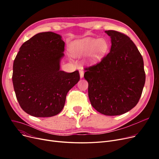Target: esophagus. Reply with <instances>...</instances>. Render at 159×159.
Masks as SVG:
<instances>
[{
  "label": "esophagus",
  "instance_id": "34e87169",
  "mask_svg": "<svg viewBox=\"0 0 159 159\" xmlns=\"http://www.w3.org/2000/svg\"><path fill=\"white\" fill-rule=\"evenodd\" d=\"M79 73H80V77L83 78L84 77V71H83L82 69L79 70Z\"/></svg>",
  "mask_w": 159,
  "mask_h": 159
}]
</instances>
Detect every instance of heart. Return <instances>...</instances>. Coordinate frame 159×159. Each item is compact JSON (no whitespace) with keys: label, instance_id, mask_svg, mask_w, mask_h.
I'll use <instances>...</instances> for the list:
<instances>
[{"label":"heart","instance_id":"heart-1","mask_svg":"<svg viewBox=\"0 0 159 159\" xmlns=\"http://www.w3.org/2000/svg\"><path fill=\"white\" fill-rule=\"evenodd\" d=\"M109 45L106 39L86 38L75 40L70 46V52L75 57H80L88 52L86 61L93 64L101 61L107 52Z\"/></svg>","mask_w":159,"mask_h":159}]
</instances>
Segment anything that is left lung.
<instances>
[{
	"label": "left lung",
	"mask_w": 159,
	"mask_h": 159,
	"mask_svg": "<svg viewBox=\"0 0 159 159\" xmlns=\"http://www.w3.org/2000/svg\"><path fill=\"white\" fill-rule=\"evenodd\" d=\"M110 52L96 65L86 68L91 106L103 115H119L138 103L145 84L144 61L135 44L122 33L105 31Z\"/></svg>",
	"instance_id": "obj_1"
}]
</instances>
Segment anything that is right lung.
<instances>
[{"label":"right lung","mask_w":159,"mask_h":159,"mask_svg":"<svg viewBox=\"0 0 159 159\" xmlns=\"http://www.w3.org/2000/svg\"><path fill=\"white\" fill-rule=\"evenodd\" d=\"M64 42L55 33H39L21 46L13 66L12 80L22 109L36 117L59 113L66 95L80 79L79 71L60 70Z\"/></svg>","instance_id":"add662e5"}]
</instances>
